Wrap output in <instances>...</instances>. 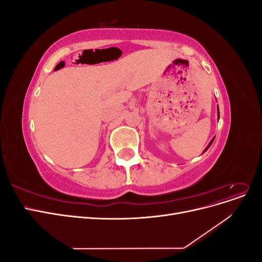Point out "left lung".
Listing matches in <instances>:
<instances>
[{"instance_id":"left-lung-1","label":"left lung","mask_w":262,"mask_h":262,"mask_svg":"<svg viewBox=\"0 0 262 262\" xmlns=\"http://www.w3.org/2000/svg\"><path fill=\"white\" fill-rule=\"evenodd\" d=\"M217 115H219V118H220V112H219V107H217ZM214 139H215V138H213V140H212V141L210 142V143H209V145L207 146V148H205V149H204V152H205V150H207V149H208V148H209V147L211 146V144L213 143V141H214Z\"/></svg>"}]
</instances>
